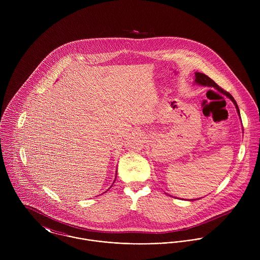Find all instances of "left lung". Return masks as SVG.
<instances>
[{
  "instance_id": "8db88e82",
  "label": "left lung",
  "mask_w": 260,
  "mask_h": 260,
  "mask_svg": "<svg viewBox=\"0 0 260 260\" xmlns=\"http://www.w3.org/2000/svg\"><path fill=\"white\" fill-rule=\"evenodd\" d=\"M195 83L196 84H198V85H202V86H208V87H214L216 90H218L219 92H221L222 94H224L225 96H227L232 102H233V104L235 105V107H236V110L238 112V114H239V116H240V113H239V108H238V106H237V103H236V101L234 100V98L228 93V92H226V91H224L222 88H220L212 79H210L207 75L202 74V73H198V72H196L195 73Z\"/></svg>"
}]
</instances>
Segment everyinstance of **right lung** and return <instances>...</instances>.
Here are the masks:
<instances>
[{"label":"right lung","mask_w":260,"mask_h":260,"mask_svg":"<svg viewBox=\"0 0 260 260\" xmlns=\"http://www.w3.org/2000/svg\"><path fill=\"white\" fill-rule=\"evenodd\" d=\"M116 175H117V174H116Z\"/></svg>","instance_id":"1"}]
</instances>
